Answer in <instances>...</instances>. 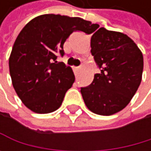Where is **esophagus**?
<instances>
[{"label": "esophagus", "instance_id": "obj_1", "mask_svg": "<svg viewBox=\"0 0 151 151\" xmlns=\"http://www.w3.org/2000/svg\"><path fill=\"white\" fill-rule=\"evenodd\" d=\"M80 69H81L80 67H74V68H73L74 72H75V74H76V75H77V74H78V72L80 71Z\"/></svg>", "mask_w": 151, "mask_h": 151}]
</instances>
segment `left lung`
I'll return each mask as SVG.
<instances>
[{"mask_svg": "<svg viewBox=\"0 0 151 151\" xmlns=\"http://www.w3.org/2000/svg\"><path fill=\"white\" fill-rule=\"evenodd\" d=\"M91 47L101 72L81 88L83 101L95 114H115L129 103L141 82L142 52L128 35L103 27L92 35Z\"/></svg>", "mask_w": 151, "mask_h": 151, "instance_id": "obj_1", "label": "left lung"}]
</instances>
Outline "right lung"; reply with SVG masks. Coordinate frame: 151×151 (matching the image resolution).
Listing matches in <instances>:
<instances>
[{"label":"right lung","instance_id":"1","mask_svg":"<svg viewBox=\"0 0 151 151\" xmlns=\"http://www.w3.org/2000/svg\"><path fill=\"white\" fill-rule=\"evenodd\" d=\"M97 24L80 17L43 14L29 22L16 38L9 58L12 86L32 111L46 114L58 109L75 81L72 69L56 60L75 31L92 33Z\"/></svg>","mask_w":151,"mask_h":151}]
</instances>
